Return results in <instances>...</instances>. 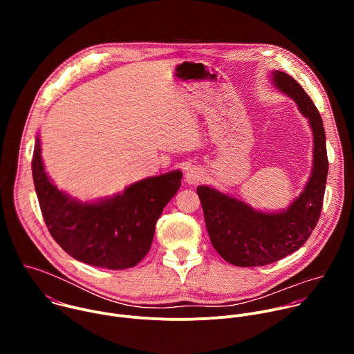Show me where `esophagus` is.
I'll return each instance as SVG.
<instances>
[{"label": "esophagus", "mask_w": 354, "mask_h": 354, "mask_svg": "<svg viewBox=\"0 0 354 354\" xmlns=\"http://www.w3.org/2000/svg\"><path fill=\"white\" fill-rule=\"evenodd\" d=\"M205 179V171L200 167H192L185 174V182L189 185H197Z\"/></svg>", "instance_id": "1"}]
</instances>
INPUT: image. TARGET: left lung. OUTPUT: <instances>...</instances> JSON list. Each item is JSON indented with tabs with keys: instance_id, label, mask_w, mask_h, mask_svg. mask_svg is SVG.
Masks as SVG:
<instances>
[{
	"instance_id": "obj_1",
	"label": "left lung",
	"mask_w": 354,
	"mask_h": 354,
	"mask_svg": "<svg viewBox=\"0 0 354 354\" xmlns=\"http://www.w3.org/2000/svg\"><path fill=\"white\" fill-rule=\"evenodd\" d=\"M276 89L291 97L308 119L313 131V168L302 192L287 209L263 212L212 186H197L212 245L228 263L239 268L265 266L283 259L306 243L322 210L328 176L325 129L318 109L288 74L272 71Z\"/></svg>"
}]
</instances>
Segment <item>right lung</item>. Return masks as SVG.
Masks as SVG:
<instances>
[{"mask_svg": "<svg viewBox=\"0 0 354 354\" xmlns=\"http://www.w3.org/2000/svg\"><path fill=\"white\" fill-rule=\"evenodd\" d=\"M32 175L44 223L55 241L74 259L112 270L133 268L148 254L156 224L182 179L176 169L134 182L113 196L81 201L48 178L39 136Z\"/></svg>", "mask_w": 354, "mask_h": 354, "instance_id": "obj_1", "label": "right lung"}]
</instances>
